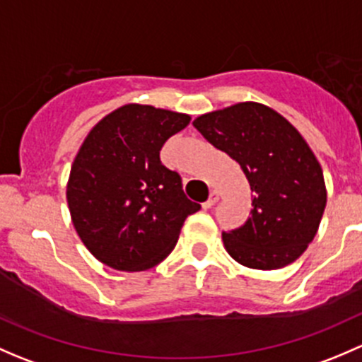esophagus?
<instances>
[{
  "label": "esophagus",
  "instance_id": "esophagus-1",
  "mask_svg": "<svg viewBox=\"0 0 362 362\" xmlns=\"http://www.w3.org/2000/svg\"><path fill=\"white\" fill-rule=\"evenodd\" d=\"M217 202H218V194H217V191H211V192H210V196H208L206 202L203 203V208H204V210H208V208L214 206V204L217 203Z\"/></svg>",
  "mask_w": 362,
  "mask_h": 362
}]
</instances>
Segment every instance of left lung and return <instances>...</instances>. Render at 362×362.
Returning a JSON list of instances; mask_svg holds the SVG:
<instances>
[{"label":"left lung","mask_w":362,"mask_h":362,"mask_svg":"<svg viewBox=\"0 0 362 362\" xmlns=\"http://www.w3.org/2000/svg\"><path fill=\"white\" fill-rule=\"evenodd\" d=\"M192 126L242 166L254 192L245 224L222 233L228 254L254 269L294 262L317 235L327 199L322 168L305 138L254 101L204 113Z\"/></svg>","instance_id":"1"}]
</instances>
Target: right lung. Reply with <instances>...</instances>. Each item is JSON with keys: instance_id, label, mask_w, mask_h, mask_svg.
Masks as SVG:
<instances>
[{"instance_id": "right-lung-1", "label": "right lung", "mask_w": 362, "mask_h": 362, "mask_svg": "<svg viewBox=\"0 0 362 362\" xmlns=\"http://www.w3.org/2000/svg\"><path fill=\"white\" fill-rule=\"evenodd\" d=\"M191 122L187 113L124 105L89 131L71 164L66 199L87 250L119 272H145L170 255L199 204L159 159L164 141Z\"/></svg>"}]
</instances>
